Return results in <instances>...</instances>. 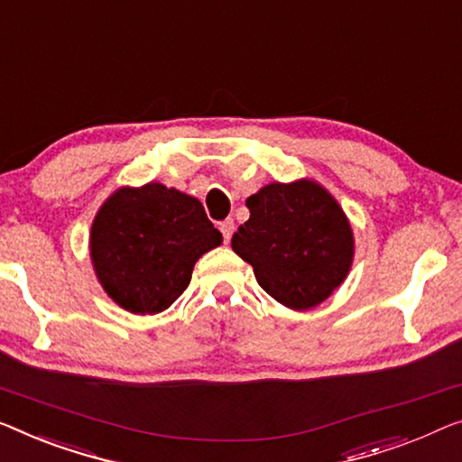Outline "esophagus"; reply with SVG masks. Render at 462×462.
<instances>
[{
  "label": "esophagus",
  "mask_w": 462,
  "mask_h": 462,
  "mask_svg": "<svg viewBox=\"0 0 462 462\" xmlns=\"http://www.w3.org/2000/svg\"><path fill=\"white\" fill-rule=\"evenodd\" d=\"M219 230H222L226 243H230V238H232V234H234V222H232V219H224V222L219 224Z\"/></svg>",
  "instance_id": "esophagus-1"
}]
</instances>
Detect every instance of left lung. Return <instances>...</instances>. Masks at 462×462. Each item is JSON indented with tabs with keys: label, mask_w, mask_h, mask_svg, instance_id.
I'll return each instance as SVG.
<instances>
[{
	"label": "left lung",
	"mask_w": 462,
	"mask_h": 462,
	"mask_svg": "<svg viewBox=\"0 0 462 462\" xmlns=\"http://www.w3.org/2000/svg\"><path fill=\"white\" fill-rule=\"evenodd\" d=\"M246 208L251 217L234 232L232 249L270 297L307 311L342 284L355 257L353 228L321 184L272 182Z\"/></svg>",
	"instance_id": "obj_1"
}]
</instances>
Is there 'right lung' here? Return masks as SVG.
<instances>
[{"instance_id":"1","label":"right lung","mask_w":462,"mask_h":462,"mask_svg":"<svg viewBox=\"0 0 462 462\" xmlns=\"http://www.w3.org/2000/svg\"><path fill=\"white\" fill-rule=\"evenodd\" d=\"M222 245L201 201L149 182L122 187L91 226V261L103 291L134 315L165 311L187 291L192 267Z\"/></svg>"}]
</instances>
